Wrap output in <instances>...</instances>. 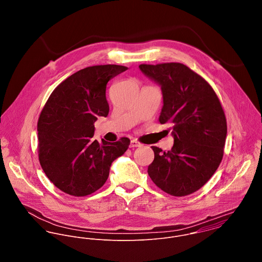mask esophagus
<instances>
[{
    "instance_id": "esophagus-1",
    "label": "esophagus",
    "mask_w": 262,
    "mask_h": 262,
    "mask_svg": "<svg viewBox=\"0 0 262 262\" xmlns=\"http://www.w3.org/2000/svg\"><path fill=\"white\" fill-rule=\"evenodd\" d=\"M141 146H142V143H140V142L137 141V140H131V142H130V147H131V148L141 147Z\"/></svg>"
}]
</instances>
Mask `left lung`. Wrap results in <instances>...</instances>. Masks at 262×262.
Masks as SVG:
<instances>
[{"instance_id": "left-lung-1", "label": "left lung", "mask_w": 262, "mask_h": 262, "mask_svg": "<svg viewBox=\"0 0 262 262\" xmlns=\"http://www.w3.org/2000/svg\"><path fill=\"white\" fill-rule=\"evenodd\" d=\"M141 72L161 85L160 124L171 126L173 146H151L152 182L168 194L185 196L203 187L219 167L227 135L221 102L211 84L180 62L140 64Z\"/></svg>"}]
</instances>
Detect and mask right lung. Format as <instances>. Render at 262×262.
<instances>
[{
    "instance_id": "1",
    "label": "right lung",
    "mask_w": 262,
    "mask_h": 262,
    "mask_svg": "<svg viewBox=\"0 0 262 262\" xmlns=\"http://www.w3.org/2000/svg\"><path fill=\"white\" fill-rule=\"evenodd\" d=\"M128 68L94 66L60 82L49 96L37 123L38 157L49 181L74 196L89 195L106 183L113 161L125 153L130 139L95 140V122L107 117L108 81Z\"/></svg>"
}]
</instances>
